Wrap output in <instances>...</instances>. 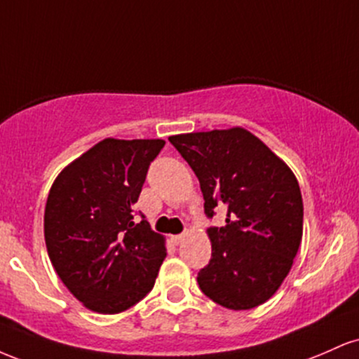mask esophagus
Segmentation results:
<instances>
[{
	"mask_svg": "<svg viewBox=\"0 0 359 359\" xmlns=\"http://www.w3.org/2000/svg\"><path fill=\"white\" fill-rule=\"evenodd\" d=\"M184 238H185V234H175V236H172L170 240H172V243H174V245H180V243L184 241Z\"/></svg>",
	"mask_w": 359,
	"mask_h": 359,
	"instance_id": "esophagus-1",
	"label": "esophagus"
}]
</instances>
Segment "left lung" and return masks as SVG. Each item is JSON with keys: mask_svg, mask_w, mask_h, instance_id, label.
Listing matches in <instances>:
<instances>
[{"mask_svg": "<svg viewBox=\"0 0 359 359\" xmlns=\"http://www.w3.org/2000/svg\"><path fill=\"white\" fill-rule=\"evenodd\" d=\"M168 140L199 179L208 217L228 209L226 224L208 229L212 255L197 275L201 290L231 311L266 302L302 240L304 204L294 172L240 126Z\"/></svg>", "mask_w": 359, "mask_h": 359, "instance_id": "left-lung-1", "label": "left lung"}]
</instances>
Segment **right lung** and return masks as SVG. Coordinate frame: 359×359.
Here are the masks:
<instances>
[{
  "label": "right lung",
  "instance_id": "add662e5",
  "mask_svg": "<svg viewBox=\"0 0 359 359\" xmlns=\"http://www.w3.org/2000/svg\"><path fill=\"white\" fill-rule=\"evenodd\" d=\"M163 140L106 138L57 175L43 216L48 258L89 311L118 314L154 288L165 238L135 221L147 172Z\"/></svg>",
  "mask_w": 359,
  "mask_h": 359
}]
</instances>
